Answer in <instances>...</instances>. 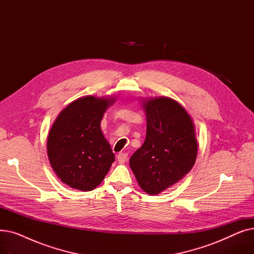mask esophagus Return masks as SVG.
<instances>
[{
  "mask_svg": "<svg viewBox=\"0 0 254 254\" xmlns=\"http://www.w3.org/2000/svg\"><path fill=\"white\" fill-rule=\"evenodd\" d=\"M127 159V153H125V152H120L118 153L117 155V161L120 163V164H124L126 161Z\"/></svg>",
  "mask_w": 254,
  "mask_h": 254,
  "instance_id": "esophagus-1",
  "label": "esophagus"
}]
</instances>
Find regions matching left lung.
<instances>
[{"label": "left lung", "mask_w": 254, "mask_h": 254, "mask_svg": "<svg viewBox=\"0 0 254 254\" xmlns=\"http://www.w3.org/2000/svg\"><path fill=\"white\" fill-rule=\"evenodd\" d=\"M146 138L129 158L140 188L158 194L180 181L192 169L197 142L191 117L175 100L161 97L145 100Z\"/></svg>", "instance_id": "obj_1"}]
</instances>
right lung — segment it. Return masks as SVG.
I'll list each match as a JSON object with an SVG mask.
<instances>
[{"instance_id":"obj_1","label":"right lung","mask_w":254,"mask_h":254,"mask_svg":"<svg viewBox=\"0 0 254 254\" xmlns=\"http://www.w3.org/2000/svg\"><path fill=\"white\" fill-rule=\"evenodd\" d=\"M115 98L86 96L59 114L47 138V155L57 176L70 188L95 190L115 161L101 122Z\"/></svg>"}]
</instances>
